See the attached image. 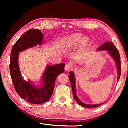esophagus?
<instances>
[{
	"label": "esophagus",
	"mask_w": 128,
	"mask_h": 128,
	"mask_svg": "<svg viewBox=\"0 0 128 128\" xmlns=\"http://www.w3.org/2000/svg\"><path fill=\"white\" fill-rule=\"evenodd\" d=\"M72 68V66L70 64H66L65 66V70L66 71H68Z\"/></svg>",
	"instance_id": "esophagus-1"
}]
</instances>
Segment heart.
I'll return each mask as SVG.
<instances>
[{
    "instance_id": "b5f03b06",
    "label": "heart",
    "mask_w": 128,
    "mask_h": 128,
    "mask_svg": "<svg viewBox=\"0 0 128 128\" xmlns=\"http://www.w3.org/2000/svg\"><path fill=\"white\" fill-rule=\"evenodd\" d=\"M82 35L80 33L73 34L64 38L61 40V46L65 50H69L73 48L80 43L82 48H85L88 46L89 40L87 38H84L82 39Z\"/></svg>"
}]
</instances>
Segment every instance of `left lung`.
Masks as SVG:
<instances>
[{"instance_id": "1", "label": "left lung", "mask_w": 128, "mask_h": 128, "mask_svg": "<svg viewBox=\"0 0 128 128\" xmlns=\"http://www.w3.org/2000/svg\"><path fill=\"white\" fill-rule=\"evenodd\" d=\"M98 51H106L107 53L111 56V58L113 59V60L115 62L116 66L117 67V70H118V82L120 79V76H121V60H120V56L119 54L118 51L116 47L114 46V43L112 42H106L104 43L103 44L101 45V46L97 49ZM69 78L70 80L71 86H72V92H73V95L74 96V98L76 102L79 104L80 105L83 106L84 107L87 108H95L100 106L101 105L103 104L104 103L101 104H85L82 101L80 100V99L78 97L76 92V78L74 76V72L73 71L69 73Z\"/></svg>"}]
</instances>
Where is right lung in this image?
I'll use <instances>...</instances> for the list:
<instances>
[{
  "mask_svg": "<svg viewBox=\"0 0 128 128\" xmlns=\"http://www.w3.org/2000/svg\"><path fill=\"white\" fill-rule=\"evenodd\" d=\"M43 41L44 36L40 30H29L17 41L10 54V73L15 90L19 96L33 104L45 103L51 98L56 78L64 72V63L47 65L40 82H33L30 80L27 81L24 78L18 64L20 52L40 46Z\"/></svg>",
  "mask_w": 128,
  "mask_h": 128,
  "instance_id": "right-lung-1",
  "label": "right lung"
}]
</instances>
